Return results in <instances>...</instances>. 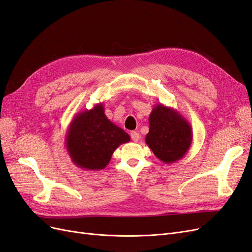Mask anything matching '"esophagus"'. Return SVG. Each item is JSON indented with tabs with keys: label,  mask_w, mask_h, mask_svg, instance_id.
<instances>
[{
	"label": "esophagus",
	"mask_w": 252,
	"mask_h": 252,
	"mask_svg": "<svg viewBox=\"0 0 252 252\" xmlns=\"http://www.w3.org/2000/svg\"><path fill=\"white\" fill-rule=\"evenodd\" d=\"M130 136H131V140L133 142H138L140 140V133L136 132V131H131Z\"/></svg>",
	"instance_id": "esophagus-1"
}]
</instances>
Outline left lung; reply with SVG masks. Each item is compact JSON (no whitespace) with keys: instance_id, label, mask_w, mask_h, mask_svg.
I'll return each mask as SVG.
<instances>
[{"instance_id":"8db88e82","label":"left lung","mask_w":252,"mask_h":252,"mask_svg":"<svg viewBox=\"0 0 252 252\" xmlns=\"http://www.w3.org/2000/svg\"><path fill=\"white\" fill-rule=\"evenodd\" d=\"M145 142L158 159L171 164L187 154L192 143V129L178 110L157 104L149 114Z\"/></svg>"}]
</instances>
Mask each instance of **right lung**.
<instances>
[{"label": "right lung", "mask_w": 252, "mask_h": 252, "mask_svg": "<svg viewBox=\"0 0 252 252\" xmlns=\"http://www.w3.org/2000/svg\"><path fill=\"white\" fill-rule=\"evenodd\" d=\"M129 141V134L108 120L103 104L98 103L72 119L67 129L65 147L74 165L94 171L104 169L114 150Z\"/></svg>", "instance_id": "right-lung-1"}]
</instances>
